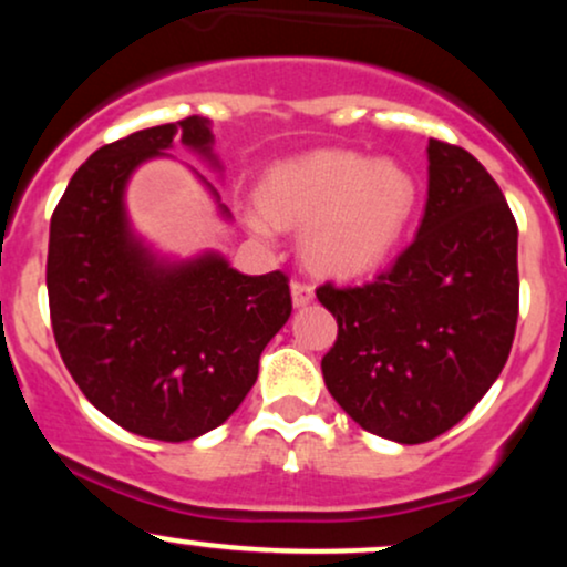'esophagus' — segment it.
<instances>
[{
    "mask_svg": "<svg viewBox=\"0 0 567 567\" xmlns=\"http://www.w3.org/2000/svg\"><path fill=\"white\" fill-rule=\"evenodd\" d=\"M292 290V303L296 306H306L315 301V285L306 282V279H296V282L290 285Z\"/></svg>",
    "mask_w": 567,
    "mask_h": 567,
    "instance_id": "34e87169",
    "label": "esophagus"
}]
</instances>
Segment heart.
<instances>
[{"instance_id": "obj_1", "label": "heart", "mask_w": 567, "mask_h": 567, "mask_svg": "<svg viewBox=\"0 0 567 567\" xmlns=\"http://www.w3.org/2000/svg\"><path fill=\"white\" fill-rule=\"evenodd\" d=\"M265 216L252 229L271 234V220L306 226L303 256L315 269L351 277L379 266L405 231L415 207V181L396 162L354 152H311L279 162L261 194Z\"/></svg>"}]
</instances>
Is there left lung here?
I'll return each mask as SVG.
<instances>
[{
	"label": "left lung",
	"mask_w": 567,
	"mask_h": 567,
	"mask_svg": "<svg viewBox=\"0 0 567 567\" xmlns=\"http://www.w3.org/2000/svg\"><path fill=\"white\" fill-rule=\"evenodd\" d=\"M419 234L373 282L317 298L338 322L324 386L379 437L419 445L453 429L509 360L519 311L517 220L466 148L429 138Z\"/></svg>",
	"instance_id": "left-lung-1"
}]
</instances>
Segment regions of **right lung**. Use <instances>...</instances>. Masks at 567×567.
Here are the masks:
<instances>
[{
  "label": "right lung",
  "instance_id": "right-lung-1",
  "mask_svg": "<svg viewBox=\"0 0 567 567\" xmlns=\"http://www.w3.org/2000/svg\"><path fill=\"white\" fill-rule=\"evenodd\" d=\"M175 138L213 157L202 116L97 148L58 202L48 250L50 322L71 379L114 424L162 442L224 424L292 311L285 271L247 277L213 252L165 264L130 234V173Z\"/></svg>",
  "mask_w": 567,
  "mask_h": 567
}]
</instances>
